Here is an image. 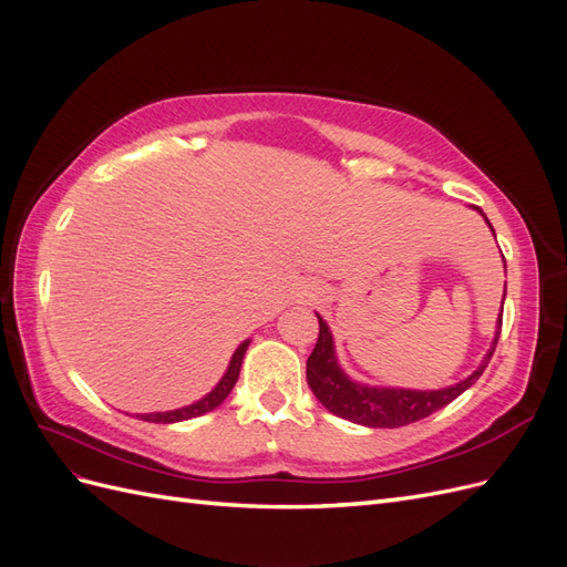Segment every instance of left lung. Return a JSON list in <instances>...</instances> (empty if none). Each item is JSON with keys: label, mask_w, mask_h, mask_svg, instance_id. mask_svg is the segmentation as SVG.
I'll use <instances>...</instances> for the list:
<instances>
[{"label": "left lung", "mask_w": 567, "mask_h": 567, "mask_svg": "<svg viewBox=\"0 0 567 567\" xmlns=\"http://www.w3.org/2000/svg\"><path fill=\"white\" fill-rule=\"evenodd\" d=\"M475 210L485 217L483 210L480 208ZM485 221L489 225L487 217ZM317 319H319V338L310 359H307V383H310L315 398L329 409L331 414L367 427H400V425L416 423L425 416L435 414L437 409L454 402L461 392H466L480 375H483L502 331V315H499L492 348L487 350L483 362H480V367L468 375V379L440 390H411V388H381V385H367V383L352 381L338 364L329 323L321 319V315H317Z\"/></svg>", "instance_id": "left-lung-1"}]
</instances>
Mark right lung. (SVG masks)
Here are the masks:
<instances>
[{
  "instance_id": "1",
  "label": "right lung",
  "mask_w": 567,
  "mask_h": 567,
  "mask_svg": "<svg viewBox=\"0 0 567 567\" xmlns=\"http://www.w3.org/2000/svg\"><path fill=\"white\" fill-rule=\"evenodd\" d=\"M250 346V340H244L241 346L236 348V352L231 354V362L225 371V375H221L219 383L208 392L203 394V398L194 404H186L182 409H173V411H153V414H136V419L142 421H148V423H179V421H188V419H196V416H203L208 414V411L217 409L221 402H225L229 398L231 388L236 385L238 381V373H241V364H244V354Z\"/></svg>"
}]
</instances>
